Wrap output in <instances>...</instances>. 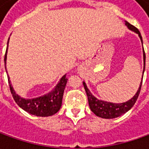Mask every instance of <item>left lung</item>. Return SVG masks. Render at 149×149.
Masks as SVG:
<instances>
[{
  "label": "left lung",
  "mask_w": 149,
  "mask_h": 149,
  "mask_svg": "<svg viewBox=\"0 0 149 149\" xmlns=\"http://www.w3.org/2000/svg\"><path fill=\"white\" fill-rule=\"evenodd\" d=\"M125 25L128 26L129 30L134 31L135 33H137L139 35L141 41L143 43V39H142L139 31L135 26L129 24L128 21H125ZM143 65H143V72H144V69H145V58H146L143 47ZM142 82H143V79L141 80L139 88L134 96L131 100H129V101L121 103V104H114V103H110V102H106V101L98 100L97 98H95V96L90 93L89 89L87 88L86 84L83 82V84L84 89H85V92H86V95L88 96L89 105L91 111L93 112L95 115H97L99 117L104 118H114L121 116L122 114L125 113L126 112L129 111V109L134 105L135 102L138 100V97H139V93H140Z\"/></svg>",
  "instance_id": "8db88e82"
}]
</instances>
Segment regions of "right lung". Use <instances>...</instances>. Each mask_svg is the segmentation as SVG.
<instances>
[{
    "mask_svg": "<svg viewBox=\"0 0 149 149\" xmlns=\"http://www.w3.org/2000/svg\"><path fill=\"white\" fill-rule=\"evenodd\" d=\"M8 43L9 40L7 42L6 51L5 54V59H4L6 69V57H7L6 54H7V49H8ZM7 77H8L9 86H10L11 95L13 96V99L15 101V103L25 111L36 116L47 117V116L53 115L60 110L61 104H62L64 90H65L66 83L68 80V79L66 78V74H65L60 79V82L57 84L55 88L51 92L48 93L47 95H45L38 98H34V99H24L19 96L15 92L11 83L10 81L9 75Z\"/></svg>",
    "mask_w": 149,
    "mask_h": 149,
    "instance_id": "right-lung-1",
    "label": "right lung"
}]
</instances>
